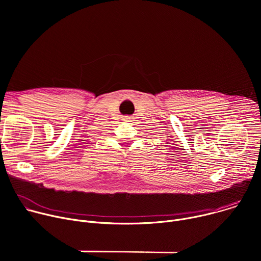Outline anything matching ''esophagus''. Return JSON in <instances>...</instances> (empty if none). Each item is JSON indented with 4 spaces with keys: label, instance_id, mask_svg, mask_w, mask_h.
<instances>
[{
    "label": "esophagus",
    "instance_id": "obj_1",
    "mask_svg": "<svg viewBox=\"0 0 261 261\" xmlns=\"http://www.w3.org/2000/svg\"><path fill=\"white\" fill-rule=\"evenodd\" d=\"M126 120H129V119H128V118H126Z\"/></svg>",
    "mask_w": 261,
    "mask_h": 261
}]
</instances>
